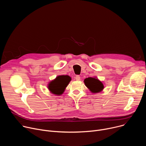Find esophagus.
Wrapping results in <instances>:
<instances>
[{"label": "esophagus", "mask_w": 146, "mask_h": 146, "mask_svg": "<svg viewBox=\"0 0 146 146\" xmlns=\"http://www.w3.org/2000/svg\"><path fill=\"white\" fill-rule=\"evenodd\" d=\"M75 78H76V80L77 81H79V80H80V76L77 75V76H76Z\"/></svg>", "instance_id": "1"}]
</instances>
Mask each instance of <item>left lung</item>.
Here are the masks:
<instances>
[{
	"instance_id": "obj_1",
	"label": "left lung",
	"mask_w": 146,
	"mask_h": 146,
	"mask_svg": "<svg viewBox=\"0 0 146 146\" xmlns=\"http://www.w3.org/2000/svg\"><path fill=\"white\" fill-rule=\"evenodd\" d=\"M84 82L85 86L93 94L99 93L104 89L103 82L96 77L86 78L84 79Z\"/></svg>"
}]
</instances>
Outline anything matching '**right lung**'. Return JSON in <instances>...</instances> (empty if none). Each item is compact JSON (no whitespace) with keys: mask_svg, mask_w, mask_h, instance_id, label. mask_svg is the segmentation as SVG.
Masks as SVG:
<instances>
[{"mask_svg":"<svg viewBox=\"0 0 146 146\" xmlns=\"http://www.w3.org/2000/svg\"><path fill=\"white\" fill-rule=\"evenodd\" d=\"M70 81L71 77L68 75L58 76L48 83V89L54 95H61L64 92Z\"/></svg>","mask_w":146,"mask_h":146,"instance_id":"obj_1","label":"right lung"}]
</instances>
